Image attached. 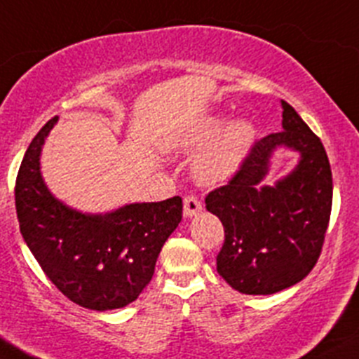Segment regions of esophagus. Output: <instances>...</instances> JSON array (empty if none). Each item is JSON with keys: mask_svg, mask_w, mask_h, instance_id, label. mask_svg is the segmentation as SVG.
Returning a JSON list of instances; mask_svg holds the SVG:
<instances>
[{"mask_svg": "<svg viewBox=\"0 0 359 359\" xmlns=\"http://www.w3.org/2000/svg\"><path fill=\"white\" fill-rule=\"evenodd\" d=\"M201 201L199 197L196 196H187L185 199H183V215L185 217H194V215H197L201 211Z\"/></svg>", "mask_w": 359, "mask_h": 359, "instance_id": "1", "label": "esophagus"}]
</instances>
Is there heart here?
<instances>
[{"label":"heart","mask_w":359,"mask_h":359,"mask_svg":"<svg viewBox=\"0 0 359 359\" xmlns=\"http://www.w3.org/2000/svg\"><path fill=\"white\" fill-rule=\"evenodd\" d=\"M224 126V119H210L196 135L197 146L211 141ZM255 137V128L250 121H236L218 137V141L201 156L197 172L204 182H220L233 174L243 156L247 155Z\"/></svg>","instance_id":"b5f03b06"}]
</instances>
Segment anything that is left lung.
<instances>
[{"label":"left lung","mask_w":359,"mask_h":359,"mask_svg":"<svg viewBox=\"0 0 359 359\" xmlns=\"http://www.w3.org/2000/svg\"><path fill=\"white\" fill-rule=\"evenodd\" d=\"M282 107L284 130L255 141L233 177L204 199L225 233L217 271L241 294H275L305 278L330 224L333 177L326 149L287 102ZM278 145L302 152L300 165L275 187H259Z\"/></svg>","instance_id":"1"}]
</instances>
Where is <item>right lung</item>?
Masks as SVG:
<instances>
[{"label":"right lung","instance_id":"right-lung-1","mask_svg":"<svg viewBox=\"0 0 359 359\" xmlns=\"http://www.w3.org/2000/svg\"><path fill=\"white\" fill-rule=\"evenodd\" d=\"M57 118L29 144L15 180L20 234L47 278L75 305L112 310L139 298L167 238L182 222V197L83 215L54 199L40 176V149Z\"/></svg>","mask_w":359,"mask_h":359}]
</instances>
